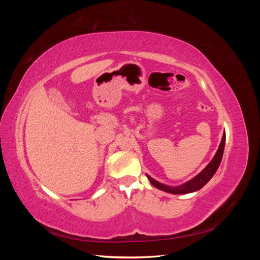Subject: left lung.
<instances>
[{
	"instance_id": "left-lung-1",
	"label": "left lung",
	"mask_w": 260,
	"mask_h": 260,
	"mask_svg": "<svg viewBox=\"0 0 260 260\" xmlns=\"http://www.w3.org/2000/svg\"><path fill=\"white\" fill-rule=\"evenodd\" d=\"M224 143H225V135L222 136L221 142H220L219 148H218L217 153L215 154L214 158L211 159V161L207 165L205 169H204L202 172H200L198 176H195L193 179H191L190 181H187V182L181 184V185H178V186H169V185L158 182V181H156L152 177L146 175L149 180V182H151L155 187L158 188V190L165 191L167 193H171V194H187V193L199 191L200 188H202L204 185H205L208 181L212 178V176L216 174L219 165H220V162H221V159H222Z\"/></svg>"
}]
</instances>
